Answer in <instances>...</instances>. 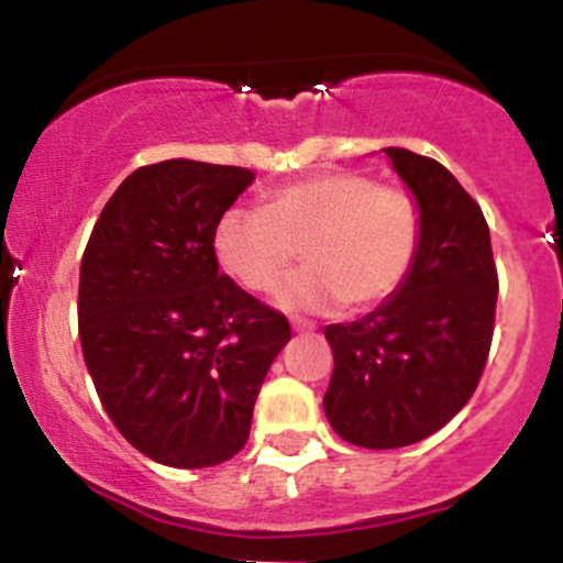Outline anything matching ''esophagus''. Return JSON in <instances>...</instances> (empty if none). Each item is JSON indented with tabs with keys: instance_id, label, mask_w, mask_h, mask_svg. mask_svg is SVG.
<instances>
[{
	"instance_id": "esophagus-1",
	"label": "esophagus",
	"mask_w": 563,
	"mask_h": 563,
	"mask_svg": "<svg viewBox=\"0 0 563 563\" xmlns=\"http://www.w3.org/2000/svg\"><path fill=\"white\" fill-rule=\"evenodd\" d=\"M290 325H294V331H299V333H309V331H314V328H318L312 320H301V318L290 320Z\"/></svg>"
}]
</instances>
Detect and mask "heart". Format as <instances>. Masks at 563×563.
<instances>
[{"label":"heart","mask_w":563,"mask_h":563,"mask_svg":"<svg viewBox=\"0 0 563 563\" xmlns=\"http://www.w3.org/2000/svg\"><path fill=\"white\" fill-rule=\"evenodd\" d=\"M421 243V217L405 190L363 174H318L277 187L264 209H228L211 245L219 267L262 294L303 251L307 267L275 290L290 312L371 309L405 283Z\"/></svg>","instance_id":"b5f03b06"}]
</instances>
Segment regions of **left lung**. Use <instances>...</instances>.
Instances as JSON below:
<instances>
[{"label":"left lung","mask_w":563,"mask_h":563,"mask_svg":"<svg viewBox=\"0 0 563 563\" xmlns=\"http://www.w3.org/2000/svg\"><path fill=\"white\" fill-rule=\"evenodd\" d=\"M384 153L421 217L416 262L373 312L325 328L335 367L322 407L335 434L367 450L421 442L463 410L487 363L497 303L476 200L439 161Z\"/></svg>","instance_id":"8db88e82"}]
</instances>
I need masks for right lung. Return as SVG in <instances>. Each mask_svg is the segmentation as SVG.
Segmentation results:
<instances>
[{"mask_svg":"<svg viewBox=\"0 0 563 563\" xmlns=\"http://www.w3.org/2000/svg\"><path fill=\"white\" fill-rule=\"evenodd\" d=\"M254 183L172 158L132 172L97 219L79 275V339L97 397L151 461L206 468L249 442L290 325L219 275L211 235Z\"/></svg>","mask_w":563,"mask_h":563,"instance_id":"add662e5","label":"right lung"}]
</instances>
